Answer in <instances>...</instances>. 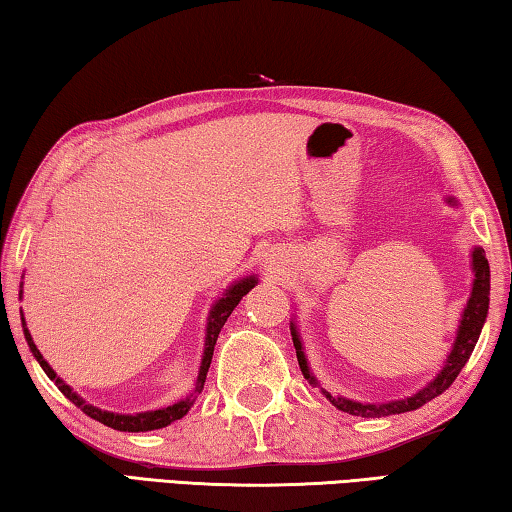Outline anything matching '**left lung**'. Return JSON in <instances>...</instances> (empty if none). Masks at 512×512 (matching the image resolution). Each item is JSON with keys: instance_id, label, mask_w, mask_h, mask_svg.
Masks as SVG:
<instances>
[{"instance_id": "left-lung-1", "label": "left lung", "mask_w": 512, "mask_h": 512, "mask_svg": "<svg viewBox=\"0 0 512 512\" xmlns=\"http://www.w3.org/2000/svg\"><path fill=\"white\" fill-rule=\"evenodd\" d=\"M445 203L452 207L458 205L454 196H447ZM472 273H474L472 291H470V298H467L465 307L461 311V318H458V327H456L452 348H449L447 359L443 361V366H440V370L436 372V377L427 381L420 391H415L413 395L400 397V400H388V402H359V400H350V397H343V395L327 393L309 368L305 345H302L300 332H298V320H296V316H293L289 325H291L293 348H296V357H298L302 375H305V379L311 386L320 388V393H323L327 400L336 406V409L343 413H350V415H359V418H384V415H395V413L420 409V406L431 402L433 397H438L440 393H445L447 388L454 384L458 372L463 370L467 359L472 357L474 345H476V341H479L481 329L485 325V318H488L490 264H488V257H485V250L481 246L472 248Z\"/></svg>"}]
</instances>
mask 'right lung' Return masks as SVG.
Here are the masks:
<instances>
[{"label": "right lung", "mask_w": 512, "mask_h": 512, "mask_svg": "<svg viewBox=\"0 0 512 512\" xmlns=\"http://www.w3.org/2000/svg\"><path fill=\"white\" fill-rule=\"evenodd\" d=\"M257 282H259L257 275H244V277H239V280L232 282L230 287L223 291V296L214 302L212 309H210V314H207L205 348H203V357H201V368H198L196 388L185 397V400H180V402L171 404V406H164V409H155V411H144V413H112V411H103V409H99V406H94V404H88L79 393L74 391L72 386H67L65 381L56 375L54 368L49 366L45 357H42L40 350H38V345L33 343V339H31V332H29V327H27V320H24V314L20 311V314H22V332H24V339H27V343H29L31 354H33V357H36V361L40 363V368L45 370L47 377L58 386V391L63 393L69 402L79 406V409H81L85 415H90L92 420H97V422H101V424H106V427L117 429V431H133V433H137V431H153V429H162V427H167V424L180 420V418H183V415L189 413V409H192L194 402H196V397L201 395L203 386H205V377H207V370H210L212 354H214V345H216V339H219L221 327L225 325V320L230 318L232 309H235V307L239 305V300L244 298L246 293H248L250 289H253ZM20 287H22V284H20ZM20 300H22V289H20Z\"/></svg>", "instance_id": "add662e5"}]
</instances>
